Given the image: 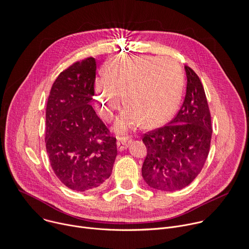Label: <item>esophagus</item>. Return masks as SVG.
Returning a JSON list of instances; mask_svg holds the SVG:
<instances>
[{"mask_svg":"<svg viewBox=\"0 0 249 249\" xmlns=\"http://www.w3.org/2000/svg\"><path fill=\"white\" fill-rule=\"evenodd\" d=\"M128 144H129L128 139L120 138V140H119V141H118V143H117V146H118L119 151H124V150H125V149L128 147Z\"/></svg>","mask_w":249,"mask_h":249,"instance_id":"34e87169","label":"esophagus"}]
</instances>
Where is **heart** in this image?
<instances>
[{
    "label": "heart",
    "instance_id": "heart-1",
    "mask_svg": "<svg viewBox=\"0 0 249 249\" xmlns=\"http://www.w3.org/2000/svg\"><path fill=\"white\" fill-rule=\"evenodd\" d=\"M103 71L104 77L95 82L98 108L105 120H111L120 108L122 95L126 109L116 123L119 131L139 122L144 127L163 124L179 104L183 75L172 59L119 56L109 61Z\"/></svg>",
    "mask_w": 249,
    "mask_h": 249
}]
</instances>
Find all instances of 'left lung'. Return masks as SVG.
<instances>
[{"instance_id":"1","label":"left lung","mask_w":249,"mask_h":249,"mask_svg":"<svg viewBox=\"0 0 249 249\" xmlns=\"http://www.w3.org/2000/svg\"><path fill=\"white\" fill-rule=\"evenodd\" d=\"M187 84L182 106L168 125L143 136L147 155L145 182L154 189L175 191L187 186L201 172L209 154L212 125L205 91L198 75L184 67Z\"/></svg>"}]
</instances>
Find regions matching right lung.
Here are the masks:
<instances>
[{"label": "right lung", "mask_w": 249, "mask_h": 249, "mask_svg": "<svg viewBox=\"0 0 249 249\" xmlns=\"http://www.w3.org/2000/svg\"><path fill=\"white\" fill-rule=\"evenodd\" d=\"M96 62L90 57L62 71L46 108V149L52 169L69 188H98L110 178L118 155L116 137L90 105Z\"/></svg>", "instance_id": "obj_1"}]
</instances>
